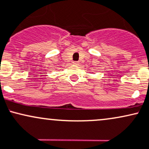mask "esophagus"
Listing matches in <instances>:
<instances>
[{
    "label": "esophagus",
    "instance_id": "esophagus-1",
    "mask_svg": "<svg viewBox=\"0 0 149 149\" xmlns=\"http://www.w3.org/2000/svg\"><path fill=\"white\" fill-rule=\"evenodd\" d=\"M72 63H73V64H74V65H77L79 64V62H77V61H74Z\"/></svg>",
    "mask_w": 149,
    "mask_h": 149
}]
</instances>
